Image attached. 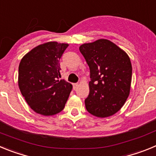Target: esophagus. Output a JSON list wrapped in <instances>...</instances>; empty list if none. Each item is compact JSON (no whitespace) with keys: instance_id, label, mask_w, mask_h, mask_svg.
Masks as SVG:
<instances>
[{"instance_id":"34e87169","label":"esophagus","mask_w":156,"mask_h":156,"mask_svg":"<svg viewBox=\"0 0 156 156\" xmlns=\"http://www.w3.org/2000/svg\"><path fill=\"white\" fill-rule=\"evenodd\" d=\"M78 86H79V84H78V83H73V89H74V90H76V89L78 87Z\"/></svg>"}]
</instances>
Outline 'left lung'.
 <instances>
[{
  "instance_id": "8db88e82",
  "label": "left lung",
  "mask_w": 156,
  "mask_h": 156,
  "mask_svg": "<svg viewBox=\"0 0 156 156\" xmlns=\"http://www.w3.org/2000/svg\"><path fill=\"white\" fill-rule=\"evenodd\" d=\"M89 66L91 81L85 99L88 112L100 118L120 110L129 94L132 66L127 54L106 39L87 43L79 48Z\"/></svg>"
}]
</instances>
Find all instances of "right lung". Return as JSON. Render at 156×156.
<instances>
[{
    "mask_svg": "<svg viewBox=\"0 0 156 156\" xmlns=\"http://www.w3.org/2000/svg\"><path fill=\"white\" fill-rule=\"evenodd\" d=\"M68 44L50 41L33 48L19 66V90L35 112L53 115L64 108L73 89L70 83L59 80L61 58Z\"/></svg>",
    "mask_w": 156,
    "mask_h": 156,
    "instance_id": "right-lung-1",
    "label": "right lung"
}]
</instances>
